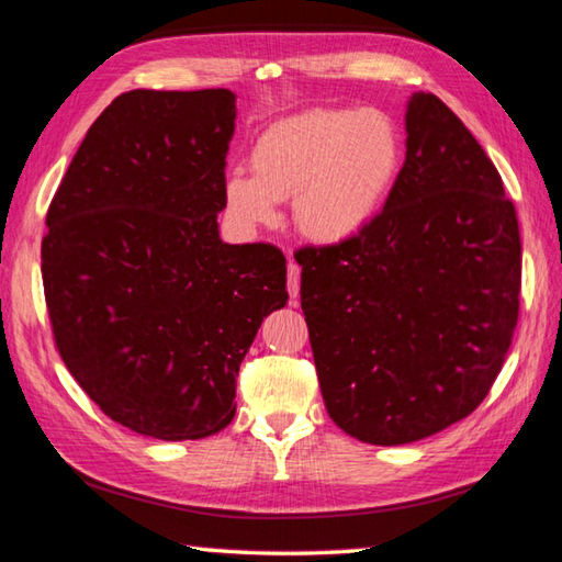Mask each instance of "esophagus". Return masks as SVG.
<instances>
[{
  "label": "esophagus",
  "mask_w": 562,
  "mask_h": 562,
  "mask_svg": "<svg viewBox=\"0 0 562 562\" xmlns=\"http://www.w3.org/2000/svg\"><path fill=\"white\" fill-rule=\"evenodd\" d=\"M300 272H302L300 265L290 260L288 262V292H290L292 302H297V297H300Z\"/></svg>",
  "instance_id": "34e87169"
}]
</instances>
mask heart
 <instances>
[{
	"label": "heart",
	"instance_id": "obj_1",
	"mask_svg": "<svg viewBox=\"0 0 562 562\" xmlns=\"http://www.w3.org/2000/svg\"><path fill=\"white\" fill-rule=\"evenodd\" d=\"M401 145L379 110H307L265 127L250 147V175L223 181L233 226L258 231L292 199L294 226L324 246L346 243L373 218L391 183Z\"/></svg>",
	"mask_w": 562,
	"mask_h": 562
}]
</instances>
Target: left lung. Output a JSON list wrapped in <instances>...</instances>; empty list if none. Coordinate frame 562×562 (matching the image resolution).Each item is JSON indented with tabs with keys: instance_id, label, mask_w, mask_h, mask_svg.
Returning <instances> with one entry per match:
<instances>
[{
	"instance_id": "left-lung-1",
	"label": "left lung",
	"mask_w": 562,
	"mask_h": 562,
	"mask_svg": "<svg viewBox=\"0 0 562 562\" xmlns=\"http://www.w3.org/2000/svg\"><path fill=\"white\" fill-rule=\"evenodd\" d=\"M385 206L336 246L294 252L326 413L369 445H407L474 413L518 322L521 236L492 159L415 93Z\"/></svg>"
}]
</instances>
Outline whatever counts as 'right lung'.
Masks as SVG:
<instances>
[{
  "mask_svg": "<svg viewBox=\"0 0 562 562\" xmlns=\"http://www.w3.org/2000/svg\"><path fill=\"white\" fill-rule=\"evenodd\" d=\"M236 95L130 90L90 125L46 213L41 274L56 349L110 420L201 440L236 415V375L288 304L270 243L218 236Z\"/></svg>",
  "mask_w": 562,
  "mask_h": 562,
  "instance_id": "right-lung-1",
  "label": "right lung"
}]
</instances>
